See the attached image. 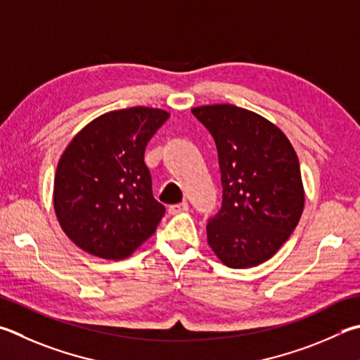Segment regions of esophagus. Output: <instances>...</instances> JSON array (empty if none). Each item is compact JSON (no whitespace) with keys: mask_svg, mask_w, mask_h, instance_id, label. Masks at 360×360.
<instances>
[{"mask_svg":"<svg viewBox=\"0 0 360 360\" xmlns=\"http://www.w3.org/2000/svg\"><path fill=\"white\" fill-rule=\"evenodd\" d=\"M187 209H188V205H187L186 201H182V202H178V205L168 206V214L169 215H176V214H179V212L187 211Z\"/></svg>","mask_w":360,"mask_h":360,"instance_id":"esophagus-1","label":"esophagus"}]
</instances>
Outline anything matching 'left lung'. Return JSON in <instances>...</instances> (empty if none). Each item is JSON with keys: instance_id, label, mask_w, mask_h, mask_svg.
<instances>
[{"instance_id": "left-lung-1", "label": "left lung", "mask_w": 360, "mask_h": 360, "mask_svg": "<svg viewBox=\"0 0 360 360\" xmlns=\"http://www.w3.org/2000/svg\"><path fill=\"white\" fill-rule=\"evenodd\" d=\"M192 113L214 136L224 187L221 209L206 226L207 244L233 269L264 263L304 211L297 154L280 127L250 110L217 103Z\"/></svg>"}]
</instances>
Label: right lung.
<instances>
[{
    "mask_svg": "<svg viewBox=\"0 0 360 360\" xmlns=\"http://www.w3.org/2000/svg\"><path fill=\"white\" fill-rule=\"evenodd\" d=\"M169 113L130 107L88 122L61 154L53 207L66 236L103 259H124L153 236L165 214L153 197L145 148Z\"/></svg>",
    "mask_w": 360,
    "mask_h": 360,
    "instance_id": "right-lung-1",
    "label": "right lung"
}]
</instances>
